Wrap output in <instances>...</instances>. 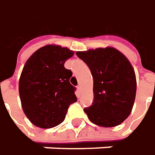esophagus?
I'll list each match as a JSON object with an SVG mask.
<instances>
[{"label": "esophagus", "instance_id": "34e87169", "mask_svg": "<svg viewBox=\"0 0 155 155\" xmlns=\"http://www.w3.org/2000/svg\"><path fill=\"white\" fill-rule=\"evenodd\" d=\"M81 85L79 84V85H78V86H77V90H78V91H79V92L81 91Z\"/></svg>", "mask_w": 155, "mask_h": 155}]
</instances>
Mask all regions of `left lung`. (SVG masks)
Masks as SVG:
<instances>
[{"instance_id": "obj_1", "label": "left lung", "mask_w": 155, "mask_h": 155, "mask_svg": "<svg viewBox=\"0 0 155 155\" xmlns=\"http://www.w3.org/2000/svg\"><path fill=\"white\" fill-rule=\"evenodd\" d=\"M94 78V101L84 109L92 123L102 127L119 125L130 116L135 102L136 79L126 56L114 48L77 51Z\"/></svg>"}]
</instances>
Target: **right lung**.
Segmentation results:
<instances>
[{
	"label": "right lung",
	"instance_id": "obj_1",
	"mask_svg": "<svg viewBox=\"0 0 155 155\" xmlns=\"http://www.w3.org/2000/svg\"><path fill=\"white\" fill-rule=\"evenodd\" d=\"M74 51L59 45L44 46L25 64L19 78L22 108L32 124L50 129L62 123L69 105L77 101L69 82L72 72L64 63Z\"/></svg>",
	"mask_w": 155,
	"mask_h": 155
}]
</instances>
